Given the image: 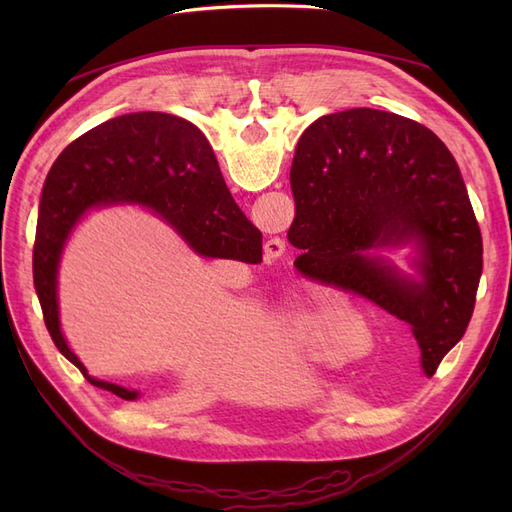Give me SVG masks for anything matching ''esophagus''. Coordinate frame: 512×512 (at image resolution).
Wrapping results in <instances>:
<instances>
[{
  "mask_svg": "<svg viewBox=\"0 0 512 512\" xmlns=\"http://www.w3.org/2000/svg\"><path fill=\"white\" fill-rule=\"evenodd\" d=\"M286 254V241L282 237H271L265 243V260H277Z\"/></svg>",
  "mask_w": 512,
  "mask_h": 512,
  "instance_id": "esophagus-1",
  "label": "esophagus"
}]
</instances>
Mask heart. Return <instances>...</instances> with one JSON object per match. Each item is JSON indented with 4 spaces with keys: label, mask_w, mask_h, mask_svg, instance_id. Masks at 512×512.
<instances>
[{
    "label": "heart",
    "mask_w": 512,
    "mask_h": 512,
    "mask_svg": "<svg viewBox=\"0 0 512 512\" xmlns=\"http://www.w3.org/2000/svg\"><path fill=\"white\" fill-rule=\"evenodd\" d=\"M284 329H286V333L301 339V342H305L309 346H324V342H327V333H329L324 316L312 314V312H297V314L286 316Z\"/></svg>",
    "instance_id": "1"
}]
</instances>
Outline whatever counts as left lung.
<instances>
[{
  "label": "left lung",
  "instance_id": "obj_1",
  "mask_svg": "<svg viewBox=\"0 0 512 512\" xmlns=\"http://www.w3.org/2000/svg\"><path fill=\"white\" fill-rule=\"evenodd\" d=\"M294 267L408 322L427 376L468 329L483 273V237L461 170L421 123L376 108L324 115L290 168ZM414 242L418 278L366 252Z\"/></svg>",
  "mask_w": 512,
  "mask_h": 512
}]
</instances>
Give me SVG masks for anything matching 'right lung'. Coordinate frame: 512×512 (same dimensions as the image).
<instances>
[{"mask_svg":"<svg viewBox=\"0 0 512 512\" xmlns=\"http://www.w3.org/2000/svg\"><path fill=\"white\" fill-rule=\"evenodd\" d=\"M121 203L158 213L198 254L211 258L256 265L262 235L232 200L205 134L181 117L121 115L61 151L44 181L34 243V286L44 324L87 382L132 401L138 391L87 374L61 335L57 309V267L72 228L89 209Z\"/></svg>","mask_w":512,"mask_h":512,"instance_id":"add662e5","label":"right lung"}]
</instances>
